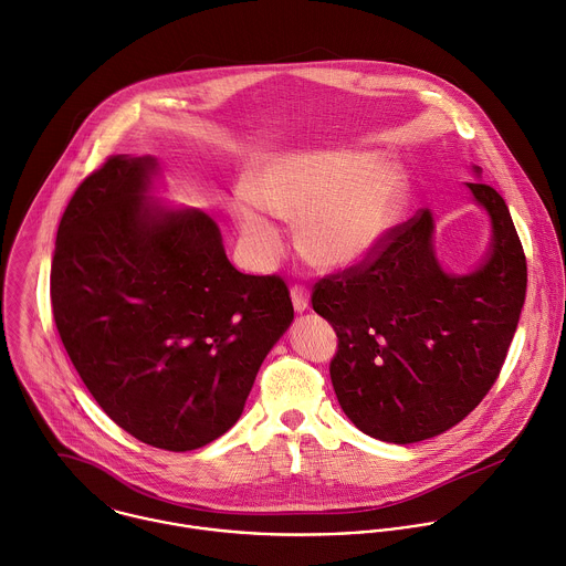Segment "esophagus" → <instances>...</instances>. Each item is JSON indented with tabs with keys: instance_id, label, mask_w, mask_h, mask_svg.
Here are the masks:
<instances>
[{
	"instance_id": "esophagus-1",
	"label": "esophagus",
	"mask_w": 566,
	"mask_h": 566,
	"mask_svg": "<svg viewBox=\"0 0 566 566\" xmlns=\"http://www.w3.org/2000/svg\"><path fill=\"white\" fill-rule=\"evenodd\" d=\"M291 300H293V308H295L297 313H304V311L308 308V291H306L304 286L295 284V286L291 289Z\"/></svg>"
}]
</instances>
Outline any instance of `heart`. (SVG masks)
I'll use <instances>...</instances> for the list:
<instances>
[{"label": "heart", "instance_id": "obj_1", "mask_svg": "<svg viewBox=\"0 0 566 566\" xmlns=\"http://www.w3.org/2000/svg\"><path fill=\"white\" fill-rule=\"evenodd\" d=\"M410 180L403 167L366 151H293L266 158L251 191L233 200L235 227L258 264L282 251L277 218L297 220L304 255L322 269L370 260L406 213Z\"/></svg>", "mask_w": 566, "mask_h": 566}]
</instances>
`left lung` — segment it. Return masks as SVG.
I'll list each match as a JSON object with an SVG mask.
<instances>
[{"label": "left lung", "mask_w": 566, "mask_h": 566, "mask_svg": "<svg viewBox=\"0 0 566 566\" xmlns=\"http://www.w3.org/2000/svg\"><path fill=\"white\" fill-rule=\"evenodd\" d=\"M481 174V167H474ZM492 220L485 260L448 273L428 209L381 249L315 284L313 308L337 333L331 379L346 417L368 437L408 446L463 421L501 375L527 293V260L503 196L468 182Z\"/></svg>", "instance_id": "obj_1"}]
</instances>
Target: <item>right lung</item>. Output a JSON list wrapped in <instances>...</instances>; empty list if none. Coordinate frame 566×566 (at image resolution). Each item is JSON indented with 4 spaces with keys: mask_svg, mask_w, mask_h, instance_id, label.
Returning a JSON list of instances; mask_svg holds the SVG:
<instances>
[{
    "mask_svg": "<svg viewBox=\"0 0 566 566\" xmlns=\"http://www.w3.org/2000/svg\"><path fill=\"white\" fill-rule=\"evenodd\" d=\"M158 163L109 156L70 198L50 271L52 315L85 388L134 439L198 450L242 415L293 322L277 275H244L200 209L149 202Z\"/></svg>",
    "mask_w": 566,
    "mask_h": 566,
    "instance_id": "obj_1",
    "label": "right lung"
}]
</instances>
